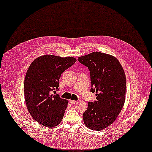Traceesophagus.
<instances>
[{
    "label": "esophagus",
    "mask_w": 152,
    "mask_h": 152,
    "mask_svg": "<svg viewBox=\"0 0 152 152\" xmlns=\"http://www.w3.org/2000/svg\"><path fill=\"white\" fill-rule=\"evenodd\" d=\"M69 102L71 104H75L76 103V101H72V100H69Z\"/></svg>",
    "instance_id": "esophagus-1"
}]
</instances>
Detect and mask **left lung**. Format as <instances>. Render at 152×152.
Instances as JSON below:
<instances>
[{
	"label": "left lung",
	"mask_w": 152,
	"mask_h": 152,
	"mask_svg": "<svg viewBox=\"0 0 152 152\" xmlns=\"http://www.w3.org/2000/svg\"><path fill=\"white\" fill-rule=\"evenodd\" d=\"M90 71L91 92H97L96 101L88 102L83 114L88 128L101 130L113 124L125 102L126 78L117 59L103 53L94 51L77 59Z\"/></svg>",
	"instance_id": "8db88e82"
}]
</instances>
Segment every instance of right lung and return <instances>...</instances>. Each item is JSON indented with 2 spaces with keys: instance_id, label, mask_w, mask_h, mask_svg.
<instances>
[{
  "instance_id": "add662e5",
  "label": "right lung",
  "mask_w": 152,
  "mask_h": 152,
  "mask_svg": "<svg viewBox=\"0 0 152 152\" xmlns=\"http://www.w3.org/2000/svg\"><path fill=\"white\" fill-rule=\"evenodd\" d=\"M76 61L72 57L46 55L28 68L24 81L26 105L34 119L45 127H56L63 119L68 101L52 93L58 90L61 74Z\"/></svg>"
}]
</instances>
